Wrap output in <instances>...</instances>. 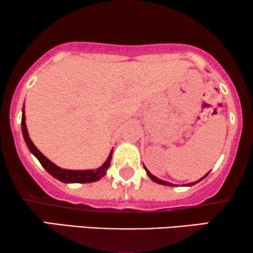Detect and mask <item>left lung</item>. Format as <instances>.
I'll return each instance as SVG.
<instances>
[{
  "label": "left lung",
  "instance_id": "8db88e82",
  "mask_svg": "<svg viewBox=\"0 0 253 253\" xmlns=\"http://www.w3.org/2000/svg\"><path fill=\"white\" fill-rule=\"evenodd\" d=\"M144 168H145V170H146V174H147V176H148V177H150L151 179H152V181H153V182H155V183H158V184H161V185H167V186H176V184H172V183H170V182H167V181H162V179H160V178H158L157 177V176H154V175H152L151 174V172L150 171H148V169L146 168V167H145V166H144ZM210 174V171L209 172H207V174L205 175V176H203V177L202 178H200V179H198V181H196V182H192V183H188V184H183V186H192V185H195V184H197V183H198V182H200V181H203V179L204 178H205L206 177V176L207 175H209Z\"/></svg>",
  "mask_w": 253,
  "mask_h": 253
}]
</instances>
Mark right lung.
<instances>
[{
  "label": "right lung",
  "instance_id": "obj_1",
  "mask_svg": "<svg viewBox=\"0 0 253 253\" xmlns=\"http://www.w3.org/2000/svg\"><path fill=\"white\" fill-rule=\"evenodd\" d=\"M22 132L24 140H25L31 153L39 160L41 166H42L54 178L58 179V181L63 183H92L99 181L100 178H102L103 176L107 174V170H108L110 166V161H112L113 150L110 151L109 157L107 158V160L103 162L102 166H100V167L96 169H86V170H71V169L61 168L53 164L49 159L44 157V155L36 147V145L33 144V141L31 140V138L29 136V131H27L25 122V106H23L22 109Z\"/></svg>",
  "mask_w": 253,
  "mask_h": 253
}]
</instances>
